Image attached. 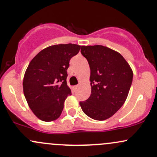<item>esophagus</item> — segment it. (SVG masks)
<instances>
[{"instance_id": "esophagus-1", "label": "esophagus", "mask_w": 157, "mask_h": 157, "mask_svg": "<svg viewBox=\"0 0 157 157\" xmlns=\"http://www.w3.org/2000/svg\"><path fill=\"white\" fill-rule=\"evenodd\" d=\"M78 87H79L78 85H76V86H74V89H78Z\"/></svg>"}]
</instances>
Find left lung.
I'll use <instances>...</instances> for the list:
<instances>
[{"label":"left lung","instance_id":"left-lung-1","mask_svg":"<svg viewBox=\"0 0 157 157\" xmlns=\"http://www.w3.org/2000/svg\"><path fill=\"white\" fill-rule=\"evenodd\" d=\"M81 54L91 69V93L80 102L82 111L95 120H107L125 102L133 80L129 64L117 52L106 46H82Z\"/></svg>","mask_w":157,"mask_h":157}]
</instances>
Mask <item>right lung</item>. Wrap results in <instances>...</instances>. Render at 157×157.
Masks as SVG:
<instances>
[{
    "label": "right lung",
    "mask_w": 157,
    "mask_h": 157,
    "mask_svg": "<svg viewBox=\"0 0 157 157\" xmlns=\"http://www.w3.org/2000/svg\"><path fill=\"white\" fill-rule=\"evenodd\" d=\"M80 47L72 44L48 46L29 64L23 77V93L40 120L51 122L60 116L66 97L71 94L66 82L69 61Z\"/></svg>",
    "instance_id": "add662e5"
}]
</instances>
